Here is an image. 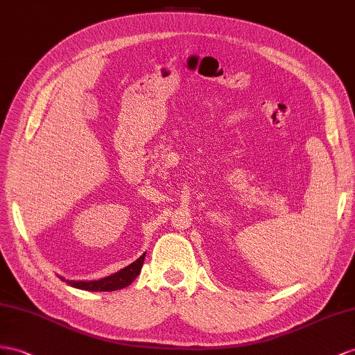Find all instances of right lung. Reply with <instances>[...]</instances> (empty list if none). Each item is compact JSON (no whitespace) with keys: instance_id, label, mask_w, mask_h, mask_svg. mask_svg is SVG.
Returning <instances> with one entry per match:
<instances>
[{"instance_id":"right-lung-1","label":"right lung","mask_w":355,"mask_h":355,"mask_svg":"<svg viewBox=\"0 0 355 355\" xmlns=\"http://www.w3.org/2000/svg\"><path fill=\"white\" fill-rule=\"evenodd\" d=\"M144 259H145V253L136 259L135 262H132L130 266H127L124 268H121L120 271L114 272V275L103 277V279H98V280H66L64 277L58 276L61 280H66L70 286H75L79 289H87V291H116V289H121L129 286L132 282L139 276L142 264H144Z\"/></svg>"}]
</instances>
